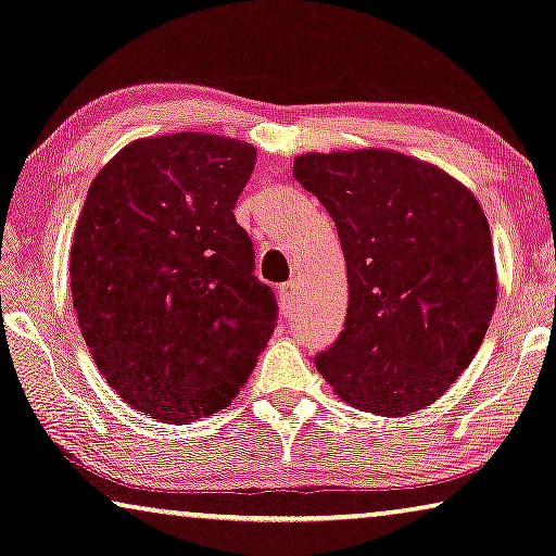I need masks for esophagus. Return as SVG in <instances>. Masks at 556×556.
<instances>
[{"label": "esophagus", "mask_w": 556, "mask_h": 556, "mask_svg": "<svg viewBox=\"0 0 556 556\" xmlns=\"http://www.w3.org/2000/svg\"><path fill=\"white\" fill-rule=\"evenodd\" d=\"M296 302H299V292H296L294 281H287V285H281V287H279V304H281V312L292 314Z\"/></svg>", "instance_id": "obj_1"}]
</instances>
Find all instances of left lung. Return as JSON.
<instances>
[{
  "mask_svg": "<svg viewBox=\"0 0 556 556\" xmlns=\"http://www.w3.org/2000/svg\"><path fill=\"white\" fill-rule=\"evenodd\" d=\"M294 178L337 223L349 277L346 324L316 368L354 408H426L470 366L495 314L480 202L440 167L381 148L299 155Z\"/></svg>",
  "mask_w": 556,
  "mask_h": 556,
  "instance_id": "1",
  "label": "left lung"
}]
</instances>
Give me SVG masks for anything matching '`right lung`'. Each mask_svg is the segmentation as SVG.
<instances>
[{"instance_id": "right-lung-1", "label": "right lung", "mask_w": 556, "mask_h": 556, "mask_svg": "<svg viewBox=\"0 0 556 556\" xmlns=\"http://www.w3.org/2000/svg\"><path fill=\"white\" fill-rule=\"evenodd\" d=\"M254 161L235 138H143L88 188L68 269L78 326L111 389L157 420L227 408L275 333L232 213Z\"/></svg>"}]
</instances>
